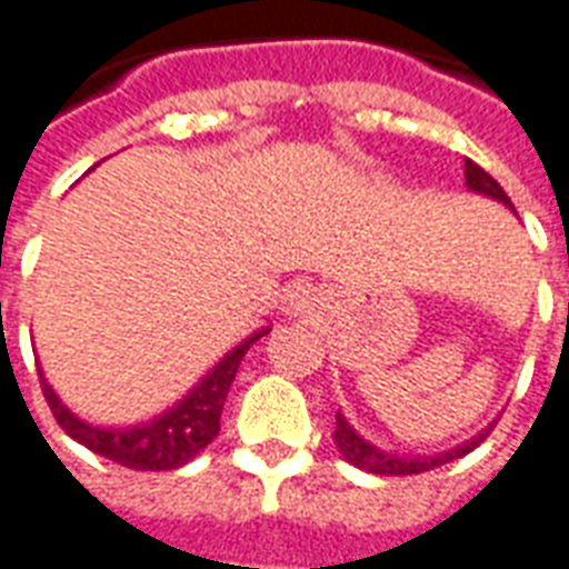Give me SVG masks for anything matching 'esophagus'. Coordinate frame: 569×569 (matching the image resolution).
Returning a JSON list of instances; mask_svg holds the SVG:
<instances>
[{
    "label": "esophagus",
    "mask_w": 569,
    "mask_h": 569,
    "mask_svg": "<svg viewBox=\"0 0 569 569\" xmlns=\"http://www.w3.org/2000/svg\"><path fill=\"white\" fill-rule=\"evenodd\" d=\"M309 300H312L309 291L297 288V291L288 293V312H293V316H297V312H306V309H309Z\"/></svg>",
    "instance_id": "1"
}]
</instances>
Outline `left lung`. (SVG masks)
<instances>
[{"mask_svg": "<svg viewBox=\"0 0 569 569\" xmlns=\"http://www.w3.org/2000/svg\"><path fill=\"white\" fill-rule=\"evenodd\" d=\"M466 187L471 192H478V196H487V199L499 201V204H506L509 211H515V204L506 196V189L499 187L493 177L487 174L485 168H478L475 162H466ZM493 429V422L485 426L478 435H471L469 441H462V445L450 447L445 453H432V457H417V453H395V450H382V447L370 445L368 438H361V435L349 426V420L337 413V429H333V445L342 453L346 462H352L356 469H365L370 475H420V471L438 469V466H445L450 459L466 457L469 450L485 441L487 435Z\"/></svg>", "mask_w": 569, "mask_h": 569, "instance_id": "obj_1", "label": "left lung"}]
</instances>
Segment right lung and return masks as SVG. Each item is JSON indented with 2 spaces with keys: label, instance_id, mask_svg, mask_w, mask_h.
I'll use <instances>...</instances> for the list:
<instances>
[{
  "label": "right lung",
  "instance_id": "right-lung-1",
  "mask_svg": "<svg viewBox=\"0 0 569 569\" xmlns=\"http://www.w3.org/2000/svg\"><path fill=\"white\" fill-rule=\"evenodd\" d=\"M266 333H269V325L253 330L251 337H244L236 349H229L227 356L220 358L177 405L156 413L152 420L137 422V426H98V422L82 420L79 413H72L70 407L60 401L51 382L46 380V373L39 370L42 392H46V401L54 420L60 422V429L70 435L72 441L94 450L98 457H107L134 471L180 469L217 438L220 413L227 405L229 386L239 373L241 358L248 356V349Z\"/></svg>",
  "mask_w": 569,
  "mask_h": 569
}]
</instances>
